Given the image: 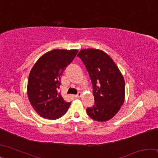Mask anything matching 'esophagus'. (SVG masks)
Here are the masks:
<instances>
[{
    "label": "esophagus",
    "mask_w": 158,
    "mask_h": 158,
    "mask_svg": "<svg viewBox=\"0 0 158 158\" xmlns=\"http://www.w3.org/2000/svg\"><path fill=\"white\" fill-rule=\"evenodd\" d=\"M81 95H82V94H81V93H77V95H74V97H75L76 98H81Z\"/></svg>",
    "instance_id": "34e87169"
}]
</instances>
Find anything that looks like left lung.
I'll return each instance as SVG.
<instances>
[{"mask_svg": "<svg viewBox=\"0 0 158 158\" xmlns=\"http://www.w3.org/2000/svg\"><path fill=\"white\" fill-rule=\"evenodd\" d=\"M77 56L85 65L93 84L95 105L87 108V114L96 121H107L124 103L123 76L112 58L100 49H82Z\"/></svg>", "mask_w": 158, "mask_h": 158, "instance_id": "1", "label": "left lung"}]
</instances>
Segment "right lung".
I'll return each mask as SVG.
<instances>
[{
    "mask_svg": "<svg viewBox=\"0 0 158 158\" xmlns=\"http://www.w3.org/2000/svg\"><path fill=\"white\" fill-rule=\"evenodd\" d=\"M77 52V49L52 50L42 55L32 68L28 80V97L41 117L56 120L68 110L71 102L63 100L58 89L64 69Z\"/></svg>",
    "mask_w": 158,
    "mask_h": 158,
    "instance_id": "right-lung-1",
    "label": "right lung"
}]
</instances>
